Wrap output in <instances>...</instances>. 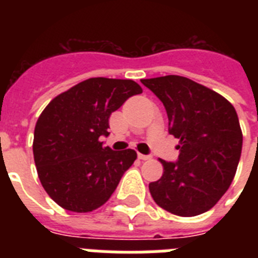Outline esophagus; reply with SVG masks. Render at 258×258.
Returning a JSON list of instances; mask_svg holds the SVG:
<instances>
[{"label": "esophagus", "mask_w": 258, "mask_h": 258, "mask_svg": "<svg viewBox=\"0 0 258 258\" xmlns=\"http://www.w3.org/2000/svg\"><path fill=\"white\" fill-rule=\"evenodd\" d=\"M138 158H139L141 161H147V159H150V155H145V154H138Z\"/></svg>", "instance_id": "34e87169"}]
</instances>
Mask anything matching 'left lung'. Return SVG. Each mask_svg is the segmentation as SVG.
<instances>
[{"mask_svg": "<svg viewBox=\"0 0 258 258\" xmlns=\"http://www.w3.org/2000/svg\"><path fill=\"white\" fill-rule=\"evenodd\" d=\"M141 82L163 103L169 134L179 139L178 159H161V179L149 184L154 201L180 217L208 212L226 192L240 162L242 133L236 109L220 93L183 76Z\"/></svg>", "mask_w": 258, "mask_h": 258, "instance_id": "obj_1", "label": "left lung"}]
</instances>
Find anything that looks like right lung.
I'll list each match as a JSON object with an SVG mask.
<instances>
[{
	"label": "right lung",
	"instance_id": "obj_1",
	"mask_svg": "<svg viewBox=\"0 0 258 258\" xmlns=\"http://www.w3.org/2000/svg\"><path fill=\"white\" fill-rule=\"evenodd\" d=\"M134 80L92 78L56 96L38 117L33 155L38 178L61 208L92 212L109 200L121 176L137 159L131 149L104 147L108 119L134 95Z\"/></svg>",
	"mask_w": 258,
	"mask_h": 258
}]
</instances>
